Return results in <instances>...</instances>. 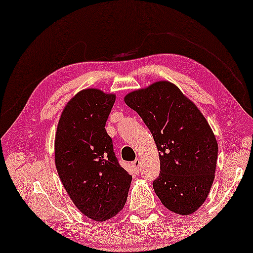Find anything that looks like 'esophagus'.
I'll list each match as a JSON object with an SVG mask.
<instances>
[{
	"label": "esophagus",
	"instance_id": "obj_1",
	"mask_svg": "<svg viewBox=\"0 0 253 253\" xmlns=\"http://www.w3.org/2000/svg\"><path fill=\"white\" fill-rule=\"evenodd\" d=\"M131 166H133V168L135 169V170L138 171V170H139V168H141V160H139V159H136V160L134 161L133 164H131Z\"/></svg>",
	"mask_w": 253,
	"mask_h": 253
}]
</instances>
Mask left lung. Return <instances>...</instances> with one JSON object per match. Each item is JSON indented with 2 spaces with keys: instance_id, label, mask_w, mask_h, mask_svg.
<instances>
[{
  "instance_id": "obj_1",
  "label": "left lung",
  "mask_w": 253,
  "mask_h": 253,
  "mask_svg": "<svg viewBox=\"0 0 253 253\" xmlns=\"http://www.w3.org/2000/svg\"><path fill=\"white\" fill-rule=\"evenodd\" d=\"M141 116L159 151L160 174L153 182L168 210L193 213L212 186L218 144L199 108L175 84L159 81L124 97Z\"/></svg>"
}]
</instances>
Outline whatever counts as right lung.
Returning <instances> with one entry per match:
<instances>
[{
  "label": "right lung",
  "mask_w": 253,
  "mask_h": 253,
  "mask_svg": "<svg viewBox=\"0 0 253 253\" xmlns=\"http://www.w3.org/2000/svg\"><path fill=\"white\" fill-rule=\"evenodd\" d=\"M115 101L116 94L99 88L79 90L63 109L54 139L65 190L82 213L100 223L124 208L131 183L104 128Z\"/></svg>",
  "instance_id": "1"
}]
</instances>
